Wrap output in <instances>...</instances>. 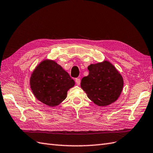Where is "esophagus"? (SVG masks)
Returning a JSON list of instances; mask_svg holds the SVG:
<instances>
[{
  "mask_svg": "<svg viewBox=\"0 0 153 153\" xmlns=\"http://www.w3.org/2000/svg\"><path fill=\"white\" fill-rule=\"evenodd\" d=\"M75 82H76V84H77V85H79V84H80V79H75Z\"/></svg>",
  "mask_w": 153,
  "mask_h": 153,
  "instance_id": "34e87169",
  "label": "esophagus"
}]
</instances>
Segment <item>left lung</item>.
Returning a JSON list of instances; mask_svg holds the SVG:
<instances>
[{"label": "left lung", "mask_w": 153, "mask_h": 153, "mask_svg": "<svg viewBox=\"0 0 153 153\" xmlns=\"http://www.w3.org/2000/svg\"><path fill=\"white\" fill-rule=\"evenodd\" d=\"M89 74L81 80L80 86L88 97L100 107L114 103L123 89L124 80L115 67L108 61L91 64Z\"/></svg>", "instance_id": "1"}]
</instances>
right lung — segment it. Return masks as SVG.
I'll use <instances>...</instances> for the list:
<instances>
[{
    "label": "right lung",
    "instance_id": "right-lung-1",
    "mask_svg": "<svg viewBox=\"0 0 153 153\" xmlns=\"http://www.w3.org/2000/svg\"><path fill=\"white\" fill-rule=\"evenodd\" d=\"M30 86L40 102L56 107L67 97V91L74 86V81L55 61L45 59L34 69Z\"/></svg>",
    "mask_w": 153,
    "mask_h": 153
}]
</instances>
